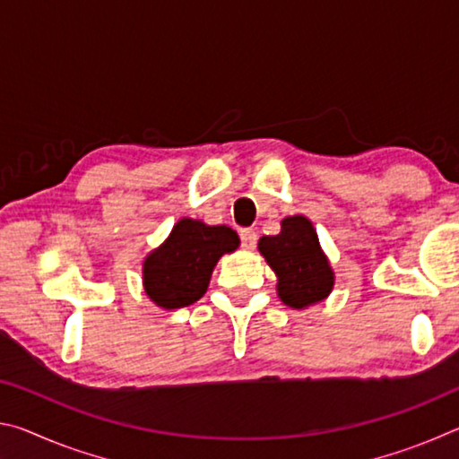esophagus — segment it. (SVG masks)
I'll return each mask as SVG.
<instances>
[{"label":"esophagus","mask_w":459,"mask_h":459,"mask_svg":"<svg viewBox=\"0 0 459 459\" xmlns=\"http://www.w3.org/2000/svg\"><path fill=\"white\" fill-rule=\"evenodd\" d=\"M240 245H243L245 251H253V248L257 247V232L253 229L240 230Z\"/></svg>","instance_id":"esophagus-1"}]
</instances>
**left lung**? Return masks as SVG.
<instances>
[{"instance_id": "left-lung-1", "label": "left lung", "mask_w": 459, "mask_h": 459, "mask_svg": "<svg viewBox=\"0 0 459 459\" xmlns=\"http://www.w3.org/2000/svg\"><path fill=\"white\" fill-rule=\"evenodd\" d=\"M259 253L273 269L285 306L306 309L332 293L336 275L307 216H285L279 235L259 238Z\"/></svg>"}]
</instances>
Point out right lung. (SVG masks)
<instances>
[{
  "instance_id": "1",
  "label": "right lung",
  "mask_w": 459,
  "mask_h": 459,
  "mask_svg": "<svg viewBox=\"0 0 459 459\" xmlns=\"http://www.w3.org/2000/svg\"><path fill=\"white\" fill-rule=\"evenodd\" d=\"M238 245V235L227 224L211 227L198 219H180L143 259L145 295L161 309L194 304L206 293L219 259Z\"/></svg>"
}]
</instances>
